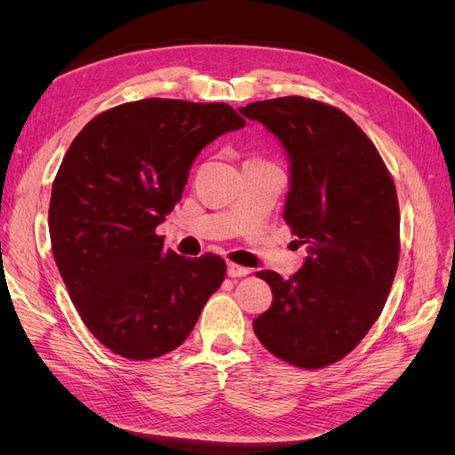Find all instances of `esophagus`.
I'll use <instances>...</instances> for the list:
<instances>
[{
    "label": "esophagus",
    "mask_w": 455,
    "mask_h": 455,
    "mask_svg": "<svg viewBox=\"0 0 455 455\" xmlns=\"http://www.w3.org/2000/svg\"><path fill=\"white\" fill-rule=\"evenodd\" d=\"M251 273L249 267L244 266H239V264H233V261H229L228 264V275L231 279H237V277H246V275Z\"/></svg>",
    "instance_id": "esophagus-1"
}]
</instances>
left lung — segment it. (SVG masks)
Masks as SVG:
<instances>
[{
	"label": "left lung",
	"instance_id": "left-lung-1",
	"mask_svg": "<svg viewBox=\"0 0 455 455\" xmlns=\"http://www.w3.org/2000/svg\"><path fill=\"white\" fill-rule=\"evenodd\" d=\"M239 112L283 144L291 161L283 218L309 252L288 279L256 273L273 304L252 321L254 332L292 366L338 363L378 321L391 291L401 252L395 182L376 146L334 106L283 96Z\"/></svg>",
	"mask_w": 455,
	"mask_h": 455
}]
</instances>
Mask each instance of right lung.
<instances>
[{
  "mask_svg": "<svg viewBox=\"0 0 455 455\" xmlns=\"http://www.w3.org/2000/svg\"><path fill=\"white\" fill-rule=\"evenodd\" d=\"M244 119L224 102L144 99L76 136L52 182L51 249L81 321L131 361L174 351L226 277V261L164 249L156 228L182 199L199 151Z\"/></svg>",
  "mask_w": 455,
  "mask_h": 455,
  "instance_id": "add662e5",
  "label": "right lung"
}]
</instances>
